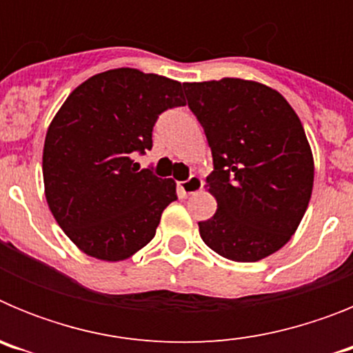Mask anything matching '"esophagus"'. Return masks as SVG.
Returning a JSON list of instances; mask_svg holds the SVG:
<instances>
[{"instance_id":"esophagus-1","label":"esophagus","mask_w":353,"mask_h":353,"mask_svg":"<svg viewBox=\"0 0 353 353\" xmlns=\"http://www.w3.org/2000/svg\"><path fill=\"white\" fill-rule=\"evenodd\" d=\"M179 187L183 194H194V192L203 189V180L199 179V176H196V174H192V176H189L187 180L180 182Z\"/></svg>"}]
</instances>
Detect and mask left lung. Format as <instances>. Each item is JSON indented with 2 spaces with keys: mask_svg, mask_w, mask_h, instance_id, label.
<instances>
[{
  "mask_svg": "<svg viewBox=\"0 0 353 353\" xmlns=\"http://www.w3.org/2000/svg\"><path fill=\"white\" fill-rule=\"evenodd\" d=\"M207 136L214 217L198 223L205 244L233 261H258L292 239L310 205L314 162L297 113L276 90L224 77L183 83Z\"/></svg>",
  "mask_w": 353,
  "mask_h": 353,
  "instance_id": "8db88e82",
  "label": "left lung"
}]
</instances>
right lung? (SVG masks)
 <instances>
[{
    "mask_svg": "<svg viewBox=\"0 0 353 353\" xmlns=\"http://www.w3.org/2000/svg\"><path fill=\"white\" fill-rule=\"evenodd\" d=\"M176 105H185L179 81L123 67L79 84L52 118L42 155L46 199L84 254L127 260L155 236L176 183L132 168V155L152 148L159 114Z\"/></svg>",
    "mask_w": 353,
    "mask_h": 353,
    "instance_id": "add662e5",
    "label": "right lung"
}]
</instances>
